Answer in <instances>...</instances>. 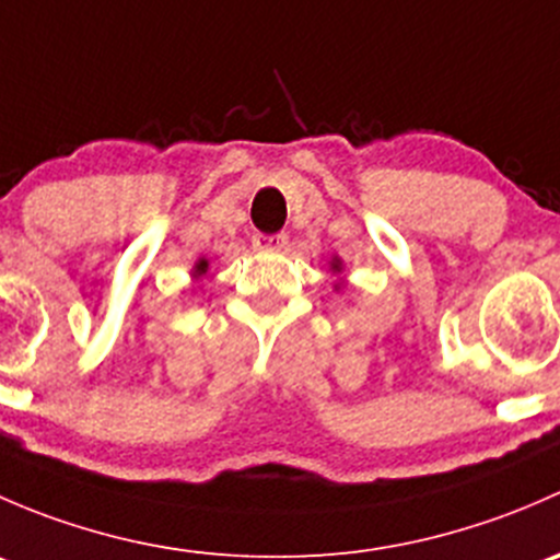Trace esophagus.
Here are the masks:
<instances>
[{"instance_id":"34e87169","label":"esophagus","mask_w":560,"mask_h":560,"mask_svg":"<svg viewBox=\"0 0 560 560\" xmlns=\"http://www.w3.org/2000/svg\"><path fill=\"white\" fill-rule=\"evenodd\" d=\"M287 235L284 233H273V235H265V233H257L252 238V246L257 248V252H265V254H270V252H281V248L287 246Z\"/></svg>"}]
</instances>
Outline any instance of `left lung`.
<instances>
[{"instance_id": "left-lung-1", "label": "left lung", "mask_w": 560, "mask_h": 560, "mask_svg": "<svg viewBox=\"0 0 560 560\" xmlns=\"http://www.w3.org/2000/svg\"><path fill=\"white\" fill-rule=\"evenodd\" d=\"M332 270H336V273H338V270H341V259H332Z\"/></svg>"}]
</instances>
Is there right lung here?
Instances as JSON below:
<instances>
[{"label": "right lung", "mask_w": 560, "mask_h": 560, "mask_svg": "<svg viewBox=\"0 0 560 560\" xmlns=\"http://www.w3.org/2000/svg\"><path fill=\"white\" fill-rule=\"evenodd\" d=\"M208 270V259H200V262L195 265V276H202Z\"/></svg>", "instance_id": "obj_1"}]
</instances>
